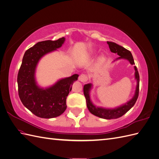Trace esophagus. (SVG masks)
Here are the masks:
<instances>
[{
	"label": "esophagus",
	"mask_w": 159,
	"mask_h": 159,
	"mask_svg": "<svg viewBox=\"0 0 159 159\" xmlns=\"http://www.w3.org/2000/svg\"><path fill=\"white\" fill-rule=\"evenodd\" d=\"M79 80L81 82H85L88 80V77L85 74H81L79 77Z\"/></svg>",
	"instance_id": "obj_1"
}]
</instances>
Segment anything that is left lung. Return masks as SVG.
<instances>
[{
    "mask_svg": "<svg viewBox=\"0 0 159 159\" xmlns=\"http://www.w3.org/2000/svg\"><path fill=\"white\" fill-rule=\"evenodd\" d=\"M107 44L109 45V49L111 52L113 53H117V55L119 56L118 58L119 59H125L127 60L130 64L133 65L134 64L133 57L131 54V52L129 50L121 46H119L116 43L112 42H107ZM134 70H135V73H134V76H135V79L137 80V87L135 90V93H134L133 98L129 101L127 103L125 104L122 105L121 106L116 107L115 109H106L103 107H96L91 102L89 96V91L91 88V84H85L84 86V93L86 99V103H87V107L90 111L91 113L95 115V116L99 117L100 118H103L105 119H117L120 117L123 116L124 114H125L128 111L131 109L134 103H136L139 92V74L137 70L136 66H134Z\"/></svg>",
    "mask_w": 159,
    "mask_h": 159,
    "instance_id": "obj_1",
    "label": "left lung"
}]
</instances>
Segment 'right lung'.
Segmentation results:
<instances>
[{"instance_id": "obj_1", "label": "right lung", "mask_w": 159, "mask_h": 159, "mask_svg": "<svg viewBox=\"0 0 159 159\" xmlns=\"http://www.w3.org/2000/svg\"><path fill=\"white\" fill-rule=\"evenodd\" d=\"M65 38L38 42L23 56L17 82L18 95L22 104L37 117L45 119L60 116L66 109V98L79 75L60 80L51 87L41 88L35 80L36 68L42 56L60 48Z\"/></svg>"}]
</instances>
